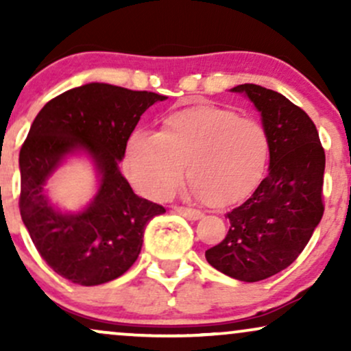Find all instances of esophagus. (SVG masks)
I'll return each instance as SVG.
<instances>
[{
	"mask_svg": "<svg viewBox=\"0 0 351 351\" xmlns=\"http://www.w3.org/2000/svg\"><path fill=\"white\" fill-rule=\"evenodd\" d=\"M175 211L178 213V215L184 216V217H186V219H191V221H198V219H201V217H203V213L198 211V209L178 206V208H175Z\"/></svg>",
	"mask_w": 351,
	"mask_h": 351,
	"instance_id": "1",
	"label": "esophagus"
}]
</instances>
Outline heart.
I'll use <instances>...</instances> for the list:
<instances>
[{"instance_id":"b5f03b06","label":"heart","mask_w":351,"mask_h":351,"mask_svg":"<svg viewBox=\"0 0 351 351\" xmlns=\"http://www.w3.org/2000/svg\"><path fill=\"white\" fill-rule=\"evenodd\" d=\"M269 156L264 127L229 108L198 104L171 112L156 134L135 130L125 143L128 180L152 199H165L183 180L213 208L247 196L263 178Z\"/></svg>"}]
</instances>
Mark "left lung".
<instances>
[{"mask_svg": "<svg viewBox=\"0 0 351 351\" xmlns=\"http://www.w3.org/2000/svg\"><path fill=\"white\" fill-rule=\"evenodd\" d=\"M269 138V175L241 206L228 213L226 237L208 249L219 272L257 282L284 271L299 257L324 216L325 152L315 123L279 92L241 84Z\"/></svg>", "mask_w": 351, "mask_h": 351, "instance_id": "8db88e82", "label": "left lung"}]
</instances>
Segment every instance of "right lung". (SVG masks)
I'll return each instance as SVG.
<instances>
[{
    "mask_svg": "<svg viewBox=\"0 0 351 351\" xmlns=\"http://www.w3.org/2000/svg\"><path fill=\"white\" fill-rule=\"evenodd\" d=\"M165 99L90 82L49 100L34 119L19 152V211L38 252L64 279L90 287L120 277L142 251L147 224L165 213L136 196L119 168L140 117ZM79 152L95 165L99 186L86 208L66 213L51 204L45 184Z\"/></svg>",
    "mask_w": 351,
    "mask_h": 351,
    "instance_id": "right-lung-1",
    "label": "right lung"
}]
</instances>
